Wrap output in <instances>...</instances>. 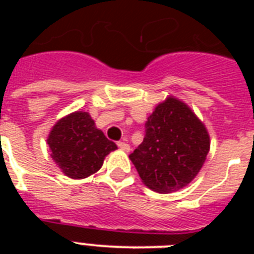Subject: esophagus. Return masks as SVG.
<instances>
[{
	"mask_svg": "<svg viewBox=\"0 0 254 254\" xmlns=\"http://www.w3.org/2000/svg\"><path fill=\"white\" fill-rule=\"evenodd\" d=\"M117 145H118V147H120V149H122L123 151H126V152H128L129 150H131V147H129L128 143L125 142V141H118V142H117Z\"/></svg>",
	"mask_w": 254,
	"mask_h": 254,
	"instance_id": "obj_1",
	"label": "esophagus"
}]
</instances>
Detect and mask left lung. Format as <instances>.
<instances>
[{
	"label": "left lung",
	"instance_id": "obj_1",
	"mask_svg": "<svg viewBox=\"0 0 254 254\" xmlns=\"http://www.w3.org/2000/svg\"><path fill=\"white\" fill-rule=\"evenodd\" d=\"M145 137L129 159L150 190L170 193L186 187L210 150L205 125L186 103L168 96L145 123Z\"/></svg>",
	"mask_w": 254,
	"mask_h": 254
}]
</instances>
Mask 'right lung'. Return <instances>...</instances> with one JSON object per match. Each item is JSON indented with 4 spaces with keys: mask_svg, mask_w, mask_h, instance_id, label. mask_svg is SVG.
I'll list each match as a JSON object with an SVG mask.
<instances>
[{
    "mask_svg": "<svg viewBox=\"0 0 254 254\" xmlns=\"http://www.w3.org/2000/svg\"><path fill=\"white\" fill-rule=\"evenodd\" d=\"M47 143L51 156L72 179L91 176L102 168L105 156L117 149L103 131L95 127L87 112H73L52 127Z\"/></svg>",
    "mask_w": 254,
    "mask_h": 254,
    "instance_id": "1",
    "label": "right lung"
}]
</instances>
